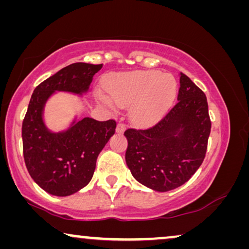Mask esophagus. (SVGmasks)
Wrapping results in <instances>:
<instances>
[{
    "label": "esophagus",
    "instance_id": "obj_1",
    "mask_svg": "<svg viewBox=\"0 0 249 249\" xmlns=\"http://www.w3.org/2000/svg\"><path fill=\"white\" fill-rule=\"evenodd\" d=\"M125 128H126L125 124H123V123H118V124H117V127H116V132H117V133H123V132L125 131Z\"/></svg>",
    "mask_w": 249,
    "mask_h": 249
}]
</instances>
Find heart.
<instances>
[{"mask_svg": "<svg viewBox=\"0 0 249 249\" xmlns=\"http://www.w3.org/2000/svg\"><path fill=\"white\" fill-rule=\"evenodd\" d=\"M106 90L114 103L120 106L134 104L132 116L138 123H151L162 115L173 103L177 82L173 75L158 71H136L111 76ZM105 103L113 105L107 98Z\"/></svg>", "mask_w": 249, "mask_h": 249, "instance_id": "heart-1", "label": "heart"}]
</instances>
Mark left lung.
I'll list each match as a JSON object with an SVG mask.
<instances>
[{
    "instance_id": "1",
    "label": "left lung",
    "mask_w": 249,
    "mask_h": 249,
    "mask_svg": "<svg viewBox=\"0 0 249 249\" xmlns=\"http://www.w3.org/2000/svg\"><path fill=\"white\" fill-rule=\"evenodd\" d=\"M177 103L159 123L144 129H126L125 161L132 176L155 192L181 186L204 160L211 132L203 91L179 73Z\"/></svg>"
}]
</instances>
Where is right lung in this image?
<instances>
[{
    "mask_svg": "<svg viewBox=\"0 0 249 249\" xmlns=\"http://www.w3.org/2000/svg\"><path fill=\"white\" fill-rule=\"evenodd\" d=\"M103 64L74 63L59 70L34 90L22 123L23 157L31 178L55 196L76 193L90 183L97 158L114 135L116 122H98L75 115L68 127L55 132L44 113L48 100L57 92L83 97Z\"/></svg>",
    "mask_w": 249,
    "mask_h": 249,
    "instance_id": "1",
    "label": "right lung"
}]
</instances>
